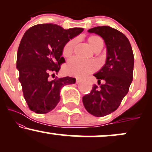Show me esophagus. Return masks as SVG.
<instances>
[{"label":"esophagus","instance_id":"esophagus-1","mask_svg":"<svg viewBox=\"0 0 152 152\" xmlns=\"http://www.w3.org/2000/svg\"><path fill=\"white\" fill-rule=\"evenodd\" d=\"M81 81V79H80V78H76V83H80Z\"/></svg>","mask_w":152,"mask_h":152}]
</instances>
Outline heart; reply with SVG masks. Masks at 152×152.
I'll use <instances>...</instances> for the list:
<instances>
[{
    "label": "heart",
    "instance_id": "b5f03b06",
    "mask_svg": "<svg viewBox=\"0 0 152 152\" xmlns=\"http://www.w3.org/2000/svg\"><path fill=\"white\" fill-rule=\"evenodd\" d=\"M87 41L94 51H99L104 46V41L99 36H91L88 38ZM76 43V39H71L66 43L62 50V54L65 58L71 56L74 53ZM98 67V64L95 61H82L77 58H73L68 62L66 72L71 76L82 78L96 71Z\"/></svg>",
    "mask_w": 152,
    "mask_h": 152
}]
</instances>
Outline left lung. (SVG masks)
<instances>
[{"label": "left lung", "mask_w": 152, "mask_h": 152, "mask_svg": "<svg viewBox=\"0 0 152 152\" xmlns=\"http://www.w3.org/2000/svg\"><path fill=\"white\" fill-rule=\"evenodd\" d=\"M102 36L107 48L106 64L94 74L98 79L91 91L83 97L86 111L100 117L114 112L129 92L133 80L134 58L129 41L119 31L108 26H97L88 31ZM104 83L100 84V81Z\"/></svg>", "instance_id": "1"}]
</instances>
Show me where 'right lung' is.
I'll use <instances>...</instances> for the list:
<instances>
[{"instance_id": "right-lung-1", "label": "right lung", "mask_w": 152, "mask_h": 152, "mask_svg": "<svg viewBox=\"0 0 152 152\" xmlns=\"http://www.w3.org/2000/svg\"><path fill=\"white\" fill-rule=\"evenodd\" d=\"M83 31L82 28L65 30L56 24L43 23L26 31L18 46L16 67L24 99L31 111L36 114L52 111L60 101L62 87L75 83L76 78L69 76L53 80L50 77L65 63L61 57L64 46Z\"/></svg>"}]
</instances>
